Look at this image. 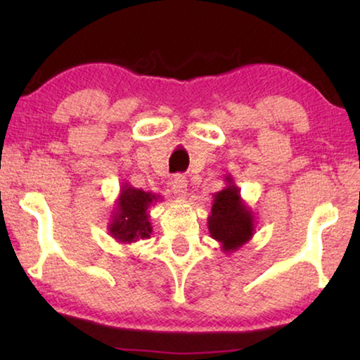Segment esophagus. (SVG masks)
Returning a JSON list of instances; mask_svg holds the SVG:
<instances>
[{
    "label": "esophagus",
    "instance_id": "34e87169",
    "mask_svg": "<svg viewBox=\"0 0 360 360\" xmlns=\"http://www.w3.org/2000/svg\"><path fill=\"white\" fill-rule=\"evenodd\" d=\"M186 186H188V184H186V179L184 175H176L174 179V185H172V190H174V193L176 196H180V198H185L186 196Z\"/></svg>",
    "mask_w": 360,
    "mask_h": 360
}]
</instances>
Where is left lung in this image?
<instances>
[{"mask_svg": "<svg viewBox=\"0 0 360 360\" xmlns=\"http://www.w3.org/2000/svg\"><path fill=\"white\" fill-rule=\"evenodd\" d=\"M226 186L213 195V205L208 216V231L211 238L221 244L226 254L248 244L255 233V218L252 210L240 198V188L233 176L224 179Z\"/></svg>", "mask_w": 360, "mask_h": 360, "instance_id": "8db88e82", "label": "left lung"}]
</instances>
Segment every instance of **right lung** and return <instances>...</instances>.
<instances>
[{"instance_id":"obj_1","label":"right lung","mask_w":360,"mask_h":360,"mask_svg":"<svg viewBox=\"0 0 360 360\" xmlns=\"http://www.w3.org/2000/svg\"><path fill=\"white\" fill-rule=\"evenodd\" d=\"M160 200V195L134 188L127 181L122 184L120 196L111 211V221L108 224L111 238L122 244L137 243L139 239L149 238L152 233L149 208Z\"/></svg>"}]
</instances>
